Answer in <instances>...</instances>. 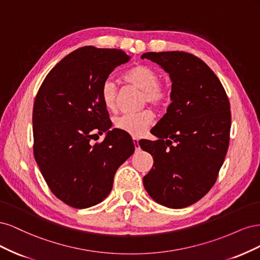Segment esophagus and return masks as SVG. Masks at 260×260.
Wrapping results in <instances>:
<instances>
[{
    "label": "esophagus",
    "mask_w": 260,
    "mask_h": 260,
    "mask_svg": "<svg viewBox=\"0 0 260 260\" xmlns=\"http://www.w3.org/2000/svg\"><path fill=\"white\" fill-rule=\"evenodd\" d=\"M133 144H135L136 151H140V145H139V141H138V139L133 138Z\"/></svg>",
    "instance_id": "obj_1"
}]
</instances>
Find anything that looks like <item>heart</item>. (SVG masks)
I'll list each match as a JSON object with an SVG mask.
<instances>
[{
    "label": "heart",
    "mask_w": 260,
    "mask_h": 260,
    "mask_svg": "<svg viewBox=\"0 0 260 260\" xmlns=\"http://www.w3.org/2000/svg\"><path fill=\"white\" fill-rule=\"evenodd\" d=\"M124 80L137 86L143 92V103H149L155 107H162L169 100V90L159 82V75L152 67L139 65L130 69L124 75ZM116 85L113 80L107 79L101 88L102 103L107 109H113L116 105ZM154 115L151 111L139 112L136 114H123L116 117L115 125L131 137H141L152 124Z\"/></svg>",
    "instance_id": "heart-1"
}]
</instances>
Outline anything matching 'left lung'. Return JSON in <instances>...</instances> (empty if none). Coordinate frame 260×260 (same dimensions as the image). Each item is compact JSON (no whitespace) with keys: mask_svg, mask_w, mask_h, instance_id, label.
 Returning a JSON list of instances; mask_svg holds the SVG:
<instances>
[{"mask_svg":"<svg viewBox=\"0 0 260 260\" xmlns=\"http://www.w3.org/2000/svg\"><path fill=\"white\" fill-rule=\"evenodd\" d=\"M141 58L158 64L172 82V102L153 131L158 140L139 142L154 159L143 184L156 203L184 208L216 182L229 147V100L215 73L192 54L147 52Z\"/></svg>","mask_w":260,"mask_h":260,"instance_id":"left-lung-1","label":"left lung"}]
</instances>
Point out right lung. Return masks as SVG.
<instances>
[{
    "label": "right lung",
    "instance_id": "add662e5",
    "mask_svg": "<svg viewBox=\"0 0 260 260\" xmlns=\"http://www.w3.org/2000/svg\"><path fill=\"white\" fill-rule=\"evenodd\" d=\"M121 50L83 46L45 77L34 105V153L53 194L74 208H88L111 193L117 169L135 152L127 133L111 130L101 88L130 60ZM106 133L92 146L94 135Z\"/></svg>",
    "mask_w": 260,
    "mask_h": 260
}]
</instances>
